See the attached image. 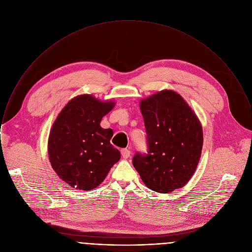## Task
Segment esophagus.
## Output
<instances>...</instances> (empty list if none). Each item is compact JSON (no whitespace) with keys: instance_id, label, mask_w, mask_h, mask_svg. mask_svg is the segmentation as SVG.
Returning a JSON list of instances; mask_svg holds the SVG:
<instances>
[{"instance_id":"esophagus-1","label":"esophagus","mask_w":252,"mask_h":252,"mask_svg":"<svg viewBox=\"0 0 252 252\" xmlns=\"http://www.w3.org/2000/svg\"><path fill=\"white\" fill-rule=\"evenodd\" d=\"M121 154H122V157H123V158H129V156H130V151L128 150V149H123L122 151H121Z\"/></svg>"}]
</instances>
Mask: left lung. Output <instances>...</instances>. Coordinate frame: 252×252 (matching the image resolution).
<instances>
[{
  "instance_id": "8db88e82",
  "label": "left lung",
  "mask_w": 252,
  "mask_h": 252,
  "mask_svg": "<svg viewBox=\"0 0 252 252\" xmlns=\"http://www.w3.org/2000/svg\"><path fill=\"white\" fill-rule=\"evenodd\" d=\"M148 154L136 153L134 168L144 184L158 193L182 188L194 175L201 158L202 127L183 97L163 90L140 101Z\"/></svg>"
}]
</instances>
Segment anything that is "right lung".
Masks as SVG:
<instances>
[{"label":"right lung","mask_w":252,"mask_h":252,"mask_svg":"<svg viewBox=\"0 0 252 252\" xmlns=\"http://www.w3.org/2000/svg\"><path fill=\"white\" fill-rule=\"evenodd\" d=\"M114 107V101L82 94L69 101L54 121L49 158L58 177L71 188H96L121 158L120 151L110 143L113 130L100 126L102 118Z\"/></svg>","instance_id":"add662e5"}]
</instances>
